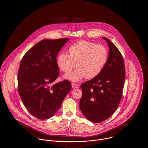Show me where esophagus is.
<instances>
[{
    "mask_svg": "<svg viewBox=\"0 0 148 148\" xmlns=\"http://www.w3.org/2000/svg\"><path fill=\"white\" fill-rule=\"evenodd\" d=\"M71 86L74 89H76V88H77L79 87V86L77 85L76 84H75V83H72L71 84Z\"/></svg>",
    "mask_w": 148,
    "mask_h": 148,
    "instance_id": "34e87169",
    "label": "esophagus"
}]
</instances>
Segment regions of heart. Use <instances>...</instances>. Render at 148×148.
<instances>
[{"mask_svg": "<svg viewBox=\"0 0 148 148\" xmlns=\"http://www.w3.org/2000/svg\"><path fill=\"white\" fill-rule=\"evenodd\" d=\"M69 54L60 53L57 58L59 69L68 74L75 66L77 68L65 77L73 82L84 77L91 79L97 77L103 70L108 60V51L106 47L96 42L81 40L72 44L69 48Z\"/></svg>", "mask_w": 148, "mask_h": 148, "instance_id": "b5f03b06", "label": "heart"}]
</instances>
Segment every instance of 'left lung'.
<instances>
[{
	"mask_svg": "<svg viewBox=\"0 0 148 148\" xmlns=\"http://www.w3.org/2000/svg\"><path fill=\"white\" fill-rule=\"evenodd\" d=\"M102 38L109 47L108 62L99 75L80 86V110L87 119L95 123L108 119L116 111L122 98L125 78L121 53L110 40Z\"/></svg>",
	"mask_w": 148,
	"mask_h": 148,
	"instance_id": "obj_1",
	"label": "left lung"
}]
</instances>
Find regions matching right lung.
<instances>
[{
  "label": "right lung",
  "instance_id": "1",
  "mask_svg": "<svg viewBox=\"0 0 148 148\" xmlns=\"http://www.w3.org/2000/svg\"><path fill=\"white\" fill-rule=\"evenodd\" d=\"M68 40H42L21 59L18 73V92L29 112L38 119L52 117L71 89L68 80L51 86L59 75L56 56Z\"/></svg>",
  "mask_w": 148,
  "mask_h": 148
}]
</instances>
